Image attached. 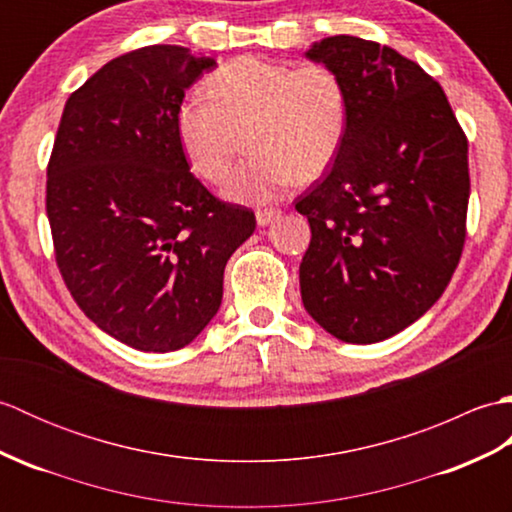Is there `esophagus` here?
I'll list each match as a JSON object with an SVG mask.
<instances>
[{
    "mask_svg": "<svg viewBox=\"0 0 512 512\" xmlns=\"http://www.w3.org/2000/svg\"><path fill=\"white\" fill-rule=\"evenodd\" d=\"M279 215H281V211H279V209H257V213H255V217H257V224H259V226H268V224H273Z\"/></svg>",
    "mask_w": 512,
    "mask_h": 512,
    "instance_id": "1",
    "label": "esophagus"
}]
</instances>
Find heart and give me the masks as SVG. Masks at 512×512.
Here are the masks:
<instances>
[{
	"label": "heart",
	"instance_id": "1",
	"mask_svg": "<svg viewBox=\"0 0 512 512\" xmlns=\"http://www.w3.org/2000/svg\"><path fill=\"white\" fill-rule=\"evenodd\" d=\"M209 99L182 101L176 134L191 169L222 182L246 134L253 151L226 182L228 200L264 204L292 182H312L339 156L350 103L339 72L323 63L237 57L206 81Z\"/></svg>",
	"mask_w": 512,
	"mask_h": 512
}]
</instances>
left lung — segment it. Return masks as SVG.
<instances>
[{
    "instance_id": "obj_1",
    "label": "left lung",
    "mask_w": 512,
    "mask_h": 512,
    "mask_svg": "<svg viewBox=\"0 0 512 512\" xmlns=\"http://www.w3.org/2000/svg\"><path fill=\"white\" fill-rule=\"evenodd\" d=\"M339 72L350 121L339 156L297 198L312 239L301 301L345 343H378L418 321L460 262L469 143L447 94L394 48L350 35L306 52Z\"/></svg>"
}]
</instances>
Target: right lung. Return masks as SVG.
Segmentation results:
<instances>
[{"label":"right lung","mask_w":512,"mask_h":512,"mask_svg":"<svg viewBox=\"0 0 512 512\" xmlns=\"http://www.w3.org/2000/svg\"><path fill=\"white\" fill-rule=\"evenodd\" d=\"M213 57L147 46L70 94L48 162L46 213L61 277L85 317L140 352L189 345L222 303L228 257L255 213L189 171L176 110Z\"/></svg>","instance_id":"1"}]
</instances>
